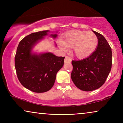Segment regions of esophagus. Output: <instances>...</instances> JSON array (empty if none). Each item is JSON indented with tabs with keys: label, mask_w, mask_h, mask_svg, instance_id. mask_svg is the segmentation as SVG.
I'll list each match as a JSON object with an SVG mask.
<instances>
[{
	"label": "esophagus",
	"mask_w": 123,
	"mask_h": 123,
	"mask_svg": "<svg viewBox=\"0 0 123 123\" xmlns=\"http://www.w3.org/2000/svg\"><path fill=\"white\" fill-rule=\"evenodd\" d=\"M71 61H72V59H70V58H69V57L67 56L65 57V59H64L65 63H70V62H71Z\"/></svg>",
	"instance_id": "34e87169"
}]
</instances>
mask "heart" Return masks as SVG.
Segmentation results:
<instances>
[{"instance_id": "b5f03b06", "label": "heart", "mask_w": 123, "mask_h": 123, "mask_svg": "<svg viewBox=\"0 0 123 123\" xmlns=\"http://www.w3.org/2000/svg\"><path fill=\"white\" fill-rule=\"evenodd\" d=\"M63 42L60 41L59 45L63 50L67 47L73 48L75 56L80 58H85L91 54L98 45V38L92 32L73 30L70 31L62 37Z\"/></svg>"}]
</instances>
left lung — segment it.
<instances>
[{"instance_id":"left-lung-1","label":"left lung","mask_w":123,"mask_h":123,"mask_svg":"<svg viewBox=\"0 0 123 123\" xmlns=\"http://www.w3.org/2000/svg\"><path fill=\"white\" fill-rule=\"evenodd\" d=\"M93 32L98 40L96 50L86 58L72 61V80L77 88L85 91H91L101 87L112 66L111 48L101 34Z\"/></svg>"}]
</instances>
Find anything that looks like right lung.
<instances>
[{
    "label": "right lung",
    "instance_id": "add662e5",
    "mask_svg": "<svg viewBox=\"0 0 123 123\" xmlns=\"http://www.w3.org/2000/svg\"><path fill=\"white\" fill-rule=\"evenodd\" d=\"M48 30L32 33L19 42L15 55L17 75L21 85L31 91L42 93L54 85L57 72L63 66L65 57L50 53L32 54L31 49L38 40L48 34ZM57 35H51L56 37Z\"/></svg>",
    "mask_w": 123,
    "mask_h": 123
}]
</instances>
